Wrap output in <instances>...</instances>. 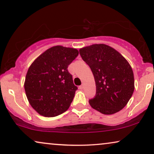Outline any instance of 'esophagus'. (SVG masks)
Masks as SVG:
<instances>
[{"instance_id":"1","label":"esophagus","mask_w":154,"mask_h":154,"mask_svg":"<svg viewBox=\"0 0 154 154\" xmlns=\"http://www.w3.org/2000/svg\"><path fill=\"white\" fill-rule=\"evenodd\" d=\"M85 88V85H84V84H82L81 86H79V88L80 89H83V88Z\"/></svg>"}]
</instances>
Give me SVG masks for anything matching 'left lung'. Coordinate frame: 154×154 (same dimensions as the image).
<instances>
[{
    "label": "left lung",
    "mask_w": 154,
    "mask_h": 154,
    "mask_svg": "<svg viewBox=\"0 0 154 154\" xmlns=\"http://www.w3.org/2000/svg\"><path fill=\"white\" fill-rule=\"evenodd\" d=\"M79 52L95 81L96 94L89 100L90 106L103 114L119 112L129 102L134 90L130 64L119 52L105 44L87 46Z\"/></svg>",
    "instance_id": "obj_1"
}]
</instances>
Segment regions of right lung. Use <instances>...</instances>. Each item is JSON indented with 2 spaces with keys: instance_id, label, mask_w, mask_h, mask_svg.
<instances>
[{
  "instance_id": "obj_1",
  "label": "right lung",
  "mask_w": 154,
  "mask_h": 154,
  "mask_svg": "<svg viewBox=\"0 0 154 154\" xmlns=\"http://www.w3.org/2000/svg\"><path fill=\"white\" fill-rule=\"evenodd\" d=\"M78 55L74 48L54 46L31 64L24 89L31 106L39 114L54 117L69 108L78 88L68 66Z\"/></svg>"
}]
</instances>
